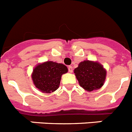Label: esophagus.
<instances>
[{
  "mask_svg": "<svg viewBox=\"0 0 132 132\" xmlns=\"http://www.w3.org/2000/svg\"><path fill=\"white\" fill-rule=\"evenodd\" d=\"M68 71L69 73H72L73 72V67H71V66H69Z\"/></svg>",
  "mask_w": 132,
  "mask_h": 132,
  "instance_id": "obj_1",
  "label": "esophagus"
}]
</instances>
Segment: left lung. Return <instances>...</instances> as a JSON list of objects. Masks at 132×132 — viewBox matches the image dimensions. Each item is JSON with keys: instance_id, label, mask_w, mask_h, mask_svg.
<instances>
[{"instance_id": "left-lung-1", "label": "left lung", "mask_w": 132, "mask_h": 132, "mask_svg": "<svg viewBox=\"0 0 132 132\" xmlns=\"http://www.w3.org/2000/svg\"><path fill=\"white\" fill-rule=\"evenodd\" d=\"M79 85L88 91L97 90L103 86L106 78V71L96 62L84 61L74 69Z\"/></svg>"}]
</instances>
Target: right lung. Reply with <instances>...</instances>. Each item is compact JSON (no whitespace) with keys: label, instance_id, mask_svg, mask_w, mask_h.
<instances>
[{"label":"right lung","instance_id":"1","mask_svg":"<svg viewBox=\"0 0 132 132\" xmlns=\"http://www.w3.org/2000/svg\"><path fill=\"white\" fill-rule=\"evenodd\" d=\"M67 71V67L63 64L47 61L37 65L31 77L34 84L39 90L50 93L58 89L61 76Z\"/></svg>","mask_w":132,"mask_h":132}]
</instances>
